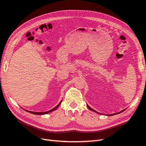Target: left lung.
<instances>
[{"instance_id":"1","label":"left lung","mask_w":146,"mask_h":146,"mask_svg":"<svg viewBox=\"0 0 146 146\" xmlns=\"http://www.w3.org/2000/svg\"><path fill=\"white\" fill-rule=\"evenodd\" d=\"M87 105V107H88V108H89L90 110H91V111H94V112H96V113H99V114H102V113H99V112H98V111H96V110H93L92 108H91L89 105H88V104H86ZM125 110H122V111H119V112H118V113H113V114H105L106 116H113V115H116V114H119V113H122V112H123V111H124Z\"/></svg>"}]
</instances>
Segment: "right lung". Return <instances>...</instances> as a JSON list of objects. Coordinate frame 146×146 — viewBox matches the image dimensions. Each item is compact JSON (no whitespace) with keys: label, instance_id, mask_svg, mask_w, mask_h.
Wrapping results in <instances>:
<instances>
[{"label":"right lung","instance_id":"add662e5","mask_svg":"<svg viewBox=\"0 0 146 146\" xmlns=\"http://www.w3.org/2000/svg\"><path fill=\"white\" fill-rule=\"evenodd\" d=\"M61 102H62V100H61V102H60L57 105L56 107H55V108H52V110H49V111H46V112H34V111H29V110H25V111H27V112H29V113H32V114H37V115H42V114H48V113H50V112H52V111H54V110H55L57 108H58L59 106H60V105L61 104Z\"/></svg>","mask_w":146,"mask_h":146}]
</instances>
